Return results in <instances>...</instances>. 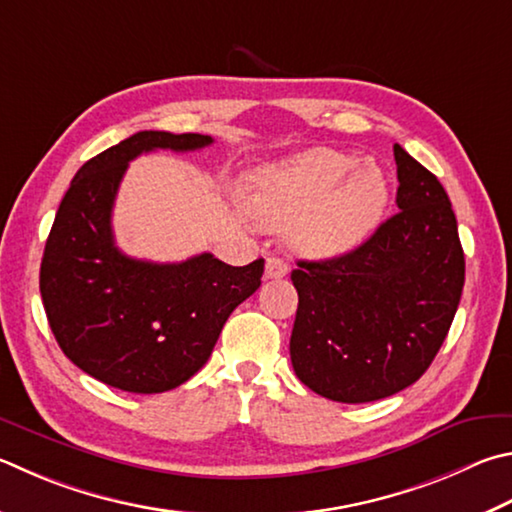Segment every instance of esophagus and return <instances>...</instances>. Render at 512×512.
Wrapping results in <instances>:
<instances>
[{
  "mask_svg": "<svg viewBox=\"0 0 512 512\" xmlns=\"http://www.w3.org/2000/svg\"><path fill=\"white\" fill-rule=\"evenodd\" d=\"M288 273V264L282 257H268L266 259V277L268 280H280Z\"/></svg>",
  "mask_w": 512,
  "mask_h": 512,
  "instance_id": "esophagus-1",
  "label": "esophagus"
}]
</instances>
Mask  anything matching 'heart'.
I'll return each mask as SVG.
<instances>
[{"mask_svg":"<svg viewBox=\"0 0 512 512\" xmlns=\"http://www.w3.org/2000/svg\"><path fill=\"white\" fill-rule=\"evenodd\" d=\"M239 197L259 224L288 226L295 248L324 257L358 246L376 228L387 181L374 163L315 147L248 172Z\"/></svg>","mask_w":512,"mask_h":512,"instance_id":"b5f03b06","label":"heart"}]
</instances>
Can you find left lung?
I'll return each mask as SVG.
<instances>
[{"label": "left lung", "instance_id": "8db88e82", "mask_svg": "<svg viewBox=\"0 0 512 512\" xmlns=\"http://www.w3.org/2000/svg\"><path fill=\"white\" fill-rule=\"evenodd\" d=\"M401 208L365 244L291 273V362L315 394L369 403L410 387L439 353L461 300L466 259L439 179L394 145Z\"/></svg>", "mask_w": 512, "mask_h": 512}]
</instances>
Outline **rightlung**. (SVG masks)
Instances as JSON below:
<instances>
[{
    "mask_svg": "<svg viewBox=\"0 0 512 512\" xmlns=\"http://www.w3.org/2000/svg\"><path fill=\"white\" fill-rule=\"evenodd\" d=\"M203 134L138 132L73 176L44 246L46 318L73 365L105 385L161 394L206 365L228 315L262 284L264 259L228 266L210 253L154 264L120 253L111 210L127 163L152 150L192 152Z\"/></svg>",
    "mask_w": 512,
    "mask_h": 512,
    "instance_id": "add662e5",
    "label": "right lung"
}]
</instances>
